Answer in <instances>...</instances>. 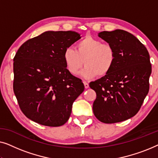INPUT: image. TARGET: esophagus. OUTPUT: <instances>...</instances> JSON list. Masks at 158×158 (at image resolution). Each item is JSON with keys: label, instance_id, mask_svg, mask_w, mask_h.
I'll return each mask as SVG.
<instances>
[{"label": "esophagus", "instance_id": "obj_1", "mask_svg": "<svg viewBox=\"0 0 158 158\" xmlns=\"http://www.w3.org/2000/svg\"><path fill=\"white\" fill-rule=\"evenodd\" d=\"M83 84H84V86H85V88H88V87H89V84H88V82L83 81Z\"/></svg>", "mask_w": 158, "mask_h": 158}]
</instances>
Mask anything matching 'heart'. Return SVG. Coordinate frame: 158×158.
I'll return each mask as SVG.
<instances>
[{
	"mask_svg": "<svg viewBox=\"0 0 158 158\" xmlns=\"http://www.w3.org/2000/svg\"><path fill=\"white\" fill-rule=\"evenodd\" d=\"M116 58V52L112 45L90 36L79 41L75 49L68 47L63 53L65 66L70 74L76 75L84 63L85 67L81 75L85 78L109 74L115 64Z\"/></svg>",
	"mask_w": 158,
	"mask_h": 158,
	"instance_id": "b5f03b06",
	"label": "heart"
}]
</instances>
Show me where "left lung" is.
Masks as SVG:
<instances>
[{
	"label": "left lung",
	"instance_id": "8db88e82",
	"mask_svg": "<svg viewBox=\"0 0 158 158\" xmlns=\"http://www.w3.org/2000/svg\"><path fill=\"white\" fill-rule=\"evenodd\" d=\"M98 36L113 46L116 58L109 74L89 84L96 93L93 111L103 123L123 122L137 114L148 94L150 55L137 37L124 30L104 31Z\"/></svg>",
	"mask_w": 158,
	"mask_h": 158
}]
</instances>
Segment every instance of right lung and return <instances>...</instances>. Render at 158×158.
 <instances>
[{
	"instance_id": "right-lung-1",
	"label": "right lung",
	"mask_w": 158,
	"mask_h": 158,
	"mask_svg": "<svg viewBox=\"0 0 158 158\" xmlns=\"http://www.w3.org/2000/svg\"><path fill=\"white\" fill-rule=\"evenodd\" d=\"M80 36L71 31H48L19 47L14 58L13 88L21 111L29 119L48 127L68 122L84 85L69 73L63 53Z\"/></svg>"
}]
</instances>
